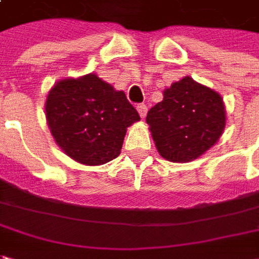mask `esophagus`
<instances>
[{"label":"esophagus","mask_w":259,"mask_h":259,"mask_svg":"<svg viewBox=\"0 0 259 259\" xmlns=\"http://www.w3.org/2000/svg\"><path fill=\"white\" fill-rule=\"evenodd\" d=\"M138 112L139 114H140V117H145L146 116V113H147V106L146 104H138Z\"/></svg>","instance_id":"obj_1"}]
</instances>
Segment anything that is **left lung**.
Returning a JSON list of instances; mask_svg holds the SVG:
<instances>
[{
    "label": "left lung",
    "mask_w": 259,
    "mask_h": 259,
    "mask_svg": "<svg viewBox=\"0 0 259 259\" xmlns=\"http://www.w3.org/2000/svg\"><path fill=\"white\" fill-rule=\"evenodd\" d=\"M146 123L160 156L186 163L218 142L227 112L215 90L186 76L165 89L163 100L147 112Z\"/></svg>",
    "instance_id": "left-lung-1"
}]
</instances>
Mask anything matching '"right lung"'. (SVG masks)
Returning a JSON list of instances; mask_svg holds the SVG:
<instances>
[{
  "instance_id": "add662e5",
  "label": "right lung",
  "mask_w": 259,
  "mask_h": 259,
  "mask_svg": "<svg viewBox=\"0 0 259 259\" xmlns=\"http://www.w3.org/2000/svg\"><path fill=\"white\" fill-rule=\"evenodd\" d=\"M46 117L61 150L87 166L119 156L126 130L140 120L126 94L94 73L53 85L46 100Z\"/></svg>"
}]
</instances>
